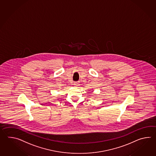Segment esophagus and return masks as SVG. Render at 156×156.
<instances>
[{
  "label": "esophagus",
  "instance_id": "esophagus-1",
  "mask_svg": "<svg viewBox=\"0 0 156 156\" xmlns=\"http://www.w3.org/2000/svg\"><path fill=\"white\" fill-rule=\"evenodd\" d=\"M73 85H74V86H75V87H77V86L79 85V83H75Z\"/></svg>",
  "mask_w": 156,
  "mask_h": 156
}]
</instances>
